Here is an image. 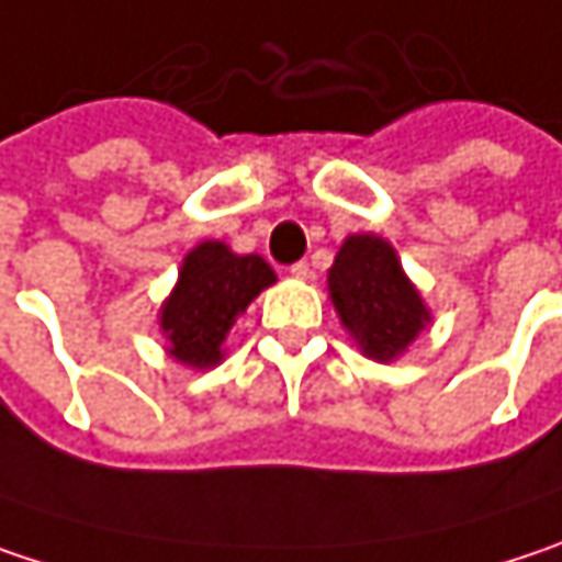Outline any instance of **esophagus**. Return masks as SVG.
Here are the masks:
<instances>
[{"mask_svg": "<svg viewBox=\"0 0 562 562\" xmlns=\"http://www.w3.org/2000/svg\"><path fill=\"white\" fill-rule=\"evenodd\" d=\"M291 274L301 278V281H310L313 278V268H310V261H297V265H291Z\"/></svg>", "mask_w": 562, "mask_h": 562, "instance_id": "esophagus-1", "label": "esophagus"}]
</instances>
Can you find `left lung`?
<instances>
[{"label":"left lung","mask_w":562,"mask_h":562,"mask_svg":"<svg viewBox=\"0 0 562 562\" xmlns=\"http://www.w3.org/2000/svg\"><path fill=\"white\" fill-rule=\"evenodd\" d=\"M329 297L341 326L374 361H393L431 323L416 284L406 278L393 246L374 233L341 243L329 268Z\"/></svg>","instance_id":"1"}]
</instances>
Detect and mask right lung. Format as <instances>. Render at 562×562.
Instances as JSON below:
<instances>
[{
	"label": "right lung",
	"instance_id": "right-lung-1",
	"mask_svg": "<svg viewBox=\"0 0 562 562\" xmlns=\"http://www.w3.org/2000/svg\"><path fill=\"white\" fill-rule=\"evenodd\" d=\"M278 278L261 256H236L229 246L207 239L181 261L179 284L159 310V329L169 355L188 368H214L223 361V339L236 316Z\"/></svg>",
	"mask_w": 562,
	"mask_h": 562
}]
</instances>
